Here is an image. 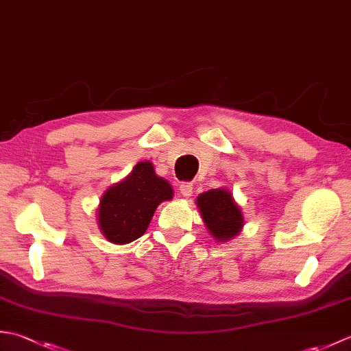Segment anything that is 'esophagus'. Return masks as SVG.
<instances>
[{"instance_id": "obj_1", "label": "esophagus", "mask_w": 351, "mask_h": 351, "mask_svg": "<svg viewBox=\"0 0 351 351\" xmlns=\"http://www.w3.org/2000/svg\"><path fill=\"white\" fill-rule=\"evenodd\" d=\"M180 193L184 196V197H189L193 195V184L191 182H181L180 185Z\"/></svg>"}]
</instances>
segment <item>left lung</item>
Masks as SVG:
<instances>
[{"mask_svg": "<svg viewBox=\"0 0 351 351\" xmlns=\"http://www.w3.org/2000/svg\"><path fill=\"white\" fill-rule=\"evenodd\" d=\"M197 206L205 225L214 238L226 241L243 226V214L228 190H210L197 197Z\"/></svg>", "mask_w": 351, "mask_h": 351, "instance_id": "8db88e82", "label": "left lung"}]
</instances>
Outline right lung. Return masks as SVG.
I'll list each match as a JSON object with an SVG mask.
<instances>
[{
  "label": "right lung",
  "mask_w": 351,
  "mask_h": 351,
  "mask_svg": "<svg viewBox=\"0 0 351 351\" xmlns=\"http://www.w3.org/2000/svg\"><path fill=\"white\" fill-rule=\"evenodd\" d=\"M173 196L170 184L156 176L151 162H138L125 181L102 196L98 220L104 237L114 244H128L145 234L154 211Z\"/></svg>",
  "instance_id": "add662e5"
}]
</instances>
